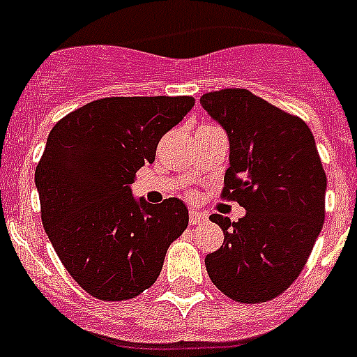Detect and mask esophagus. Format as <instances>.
Returning a JSON list of instances; mask_svg holds the SVG:
<instances>
[{
    "label": "esophagus",
    "instance_id": "obj_1",
    "mask_svg": "<svg viewBox=\"0 0 357 357\" xmlns=\"http://www.w3.org/2000/svg\"><path fill=\"white\" fill-rule=\"evenodd\" d=\"M207 222V214L204 213H198V211L191 209L189 211V223L191 225H202V223Z\"/></svg>",
    "mask_w": 357,
    "mask_h": 357
}]
</instances>
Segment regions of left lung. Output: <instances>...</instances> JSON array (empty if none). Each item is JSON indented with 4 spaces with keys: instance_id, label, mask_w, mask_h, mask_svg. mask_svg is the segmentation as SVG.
Returning a JSON list of instances; mask_svg holds the SVG:
<instances>
[{
    "instance_id": "obj_1",
    "label": "left lung",
    "mask_w": 357,
    "mask_h": 357,
    "mask_svg": "<svg viewBox=\"0 0 357 357\" xmlns=\"http://www.w3.org/2000/svg\"><path fill=\"white\" fill-rule=\"evenodd\" d=\"M200 103L230 141L220 197L247 209L238 222L209 218L225 238L206 257L207 273L232 301H273L301 275L326 220L327 176L313 132L239 87L204 94Z\"/></svg>"
}]
</instances>
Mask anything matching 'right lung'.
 Returning a JSON list of instances; mask_svg holds the SVG:
<instances>
[{
    "label": "right lung",
    "mask_w": 357,
    "mask_h": 357,
    "mask_svg": "<svg viewBox=\"0 0 357 357\" xmlns=\"http://www.w3.org/2000/svg\"><path fill=\"white\" fill-rule=\"evenodd\" d=\"M191 96H110L56 121L36 168L44 230L69 275L105 302L135 298L188 229L178 198L135 202V173L155 160L160 137Z\"/></svg>",
    "instance_id": "obj_1"
}]
</instances>
